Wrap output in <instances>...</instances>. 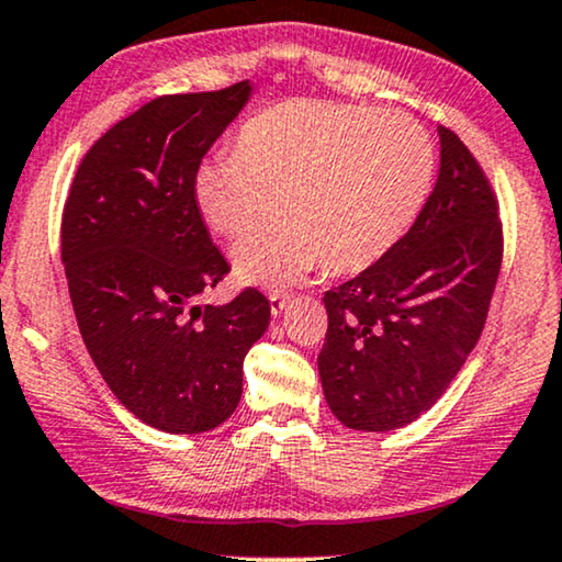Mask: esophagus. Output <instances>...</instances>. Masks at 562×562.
Returning a JSON list of instances; mask_svg holds the SVG:
<instances>
[{"instance_id": "1", "label": "esophagus", "mask_w": 562, "mask_h": 562, "mask_svg": "<svg viewBox=\"0 0 562 562\" xmlns=\"http://www.w3.org/2000/svg\"><path fill=\"white\" fill-rule=\"evenodd\" d=\"M288 305V295L282 293H269V308H272V316H280Z\"/></svg>"}]
</instances>
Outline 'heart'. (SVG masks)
<instances>
[{
    "label": "heart",
    "instance_id": "b5f03b06",
    "mask_svg": "<svg viewBox=\"0 0 562 562\" xmlns=\"http://www.w3.org/2000/svg\"><path fill=\"white\" fill-rule=\"evenodd\" d=\"M434 148L398 110L288 100L257 112L236 133L234 154L194 167L192 203L213 234L236 238L238 282L280 290L326 261L359 272L385 257L422 211Z\"/></svg>",
    "mask_w": 562,
    "mask_h": 562
}]
</instances>
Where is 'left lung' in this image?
Listing matches in <instances>:
<instances>
[{
    "label": "left lung",
    "mask_w": 562,
    "mask_h": 562,
    "mask_svg": "<svg viewBox=\"0 0 562 562\" xmlns=\"http://www.w3.org/2000/svg\"><path fill=\"white\" fill-rule=\"evenodd\" d=\"M437 184L408 234L328 290L318 375L357 431H391L442 398L488 316L504 257L498 203L481 164L439 125Z\"/></svg>",
    "instance_id": "1"
}]
</instances>
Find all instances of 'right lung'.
Returning <instances> with one entry per match:
<instances>
[{"label": "right lung", "mask_w": 562, "mask_h": 562, "mask_svg": "<svg viewBox=\"0 0 562 562\" xmlns=\"http://www.w3.org/2000/svg\"><path fill=\"white\" fill-rule=\"evenodd\" d=\"M249 97V81L156 97L89 148L66 198L61 261L81 339L115 398L159 431L226 422L269 326L254 288L198 303L231 267L194 211L192 175Z\"/></svg>", "instance_id": "add662e5"}]
</instances>
